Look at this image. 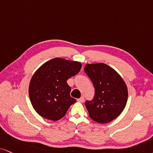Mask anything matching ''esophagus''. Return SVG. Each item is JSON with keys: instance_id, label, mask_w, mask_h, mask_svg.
<instances>
[{"instance_id": "obj_1", "label": "esophagus", "mask_w": 153, "mask_h": 153, "mask_svg": "<svg viewBox=\"0 0 153 153\" xmlns=\"http://www.w3.org/2000/svg\"><path fill=\"white\" fill-rule=\"evenodd\" d=\"M77 101H78V102H79V103H83L84 101V97H82L80 98V99H77Z\"/></svg>"}]
</instances>
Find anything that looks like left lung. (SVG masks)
<instances>
[{
	"instance_id": "left-lung-1",
	"label": "left lung",
	"mask_w": 153,
	"mask_h": 153,
	"mask_svg": "<svg viewBox=\"0 0 153 153\" xmlns=\"http://www.w3.org/2000/svg\"><path fill=\"white\" fill-rule=\"evenodd\" d=\"M84 71L93 83L95 94L85 105L90 118L99 123L112 121L121 114L128 100V88L122 77L103 63L87 64Z\"/></svg>"
}]
</instances>
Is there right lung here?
<instances>
[{
	"label": "right lung",
	"instance_id": "1",
	"mask_svg": "<svg viewBox=\"0 0 153 153\" xmlns=\"http://www.w3.org/2000/svg\"><path fill=\"white\" fill-rule=\"evenodd\" d=\"M82 64L62 58L45 62L35 71L29 86V96L39 116L56 121L67 114L76 99L71 97L67 81L79 72Z\"/></svg>",
	"mask_w": 153,
	"mask_h": 153
}]
</instances>
